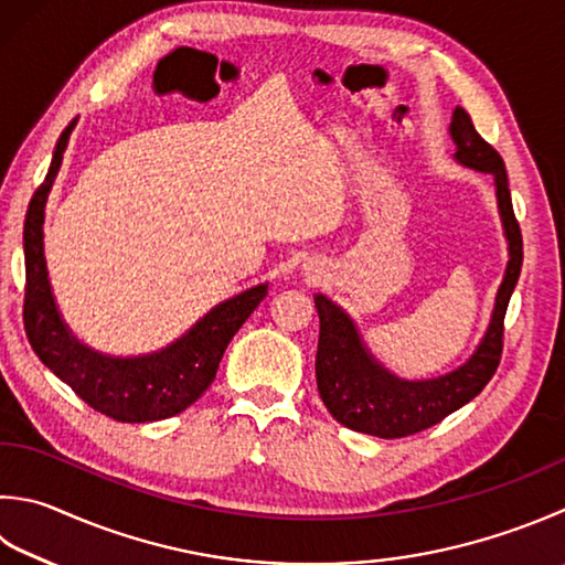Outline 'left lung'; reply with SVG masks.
<instances>
[{
    "label": "left lung",
    "mask_w": 565,
    "mask_h": 565,
    "mask_svg": "<svg viewBox=\"0 0 565 565\" xmlns=\"http://www.w3.org/2000/svg\"><path fill=\"white\" fill-rule=\"evenodd\" d=\"M450 137L455 145L452 159L475 172L492 174L499 218L507 238V268L494 297V310L480 339V344L460 366L433 379H403L388 371L371 354L354 319L327 295H315L319 315L317 344V388L327 411L347 428L374 435V438H406L448 418L450 413L470 403L499 366L502 356L504 315L512 297L524 248L514 218L512 194H509L507 169L492 145L477 135L475 125L460 105L452 110Z\"/></svg>",
    "instance_id": "8db88e82"
}]
</instances>
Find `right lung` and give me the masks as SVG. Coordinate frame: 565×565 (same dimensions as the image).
<instances>
[{
  "mask_svg": "<svg viewBox=\"0 0 565 565\" xmlns=\"http://www.w3.org/2000/svg\"><path fill=\"white\" fill-rule=\"evenodd\" d=\"M76 122L78 117L61 132L49 174L31 199L24 221V327L29 344L53 374L108 418L120 423L172 418L204 396L233 334L268 295V282L253 285L211 307L182 337L150 354L115 356L81 342L58 310L44 255L46 201Z\"/></svg>",
  "mask_w": 565,
  "mask_h": 565,
  "instance_id": "obj_1",
  "label": "right lung"
}]
</instances>
